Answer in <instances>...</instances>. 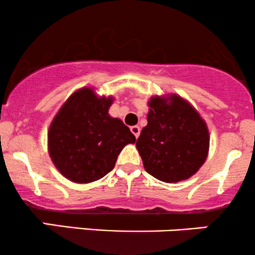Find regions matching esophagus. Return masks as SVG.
<instances>
[{
	"label": "esophagus",
	"instance_id": "1",
	"mask_svg": "<svg viewBox=\"0 0 255 255\" xmlns=\"http://www.w3.org/2000/svg\"><path fill=\"white\" fill-rule=\"evenodd\" d=\"M130 131H131V133L134 134V136H135L136 139H137V137H139V134H140V128L137 127V126H133V127H130Z\"/></svg>",
	"mask_w": 255,
	"mask_h": 255
}]
</instances>
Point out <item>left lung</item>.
Segmentation results:
<instances>
[{"mask_svg": "<svg viewBox=\"0 0 255 255\" xmlns=\"http://www.w3.org/2000/svg\"><path fill=\"white\" fill-rule=\"evenodd\" d=\"M147 104V126L136 141L145 170L166 183L187 180L209 154L206 122L188 101L175 93L153 96Z\"/></svg>", "mask_w": 255, "mask_h": 255, "instance_id": "left-lung-1", "label": "left lung"}]
</instances>
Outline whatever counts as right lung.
<instances>
[{"label":"right lung","mask_w":255,"mask_h":255,"mask_svg":"<svg viewBox=\"0 0 255 255\" xmlns=\"http://www.w3.org/2000/svg\"><path fill=\"white\" fill-rule=\"evenodd\" d=\"M113 102V96H97L92 87H83L69 96L52 119L49 156L72 182L90 183L104 177L122 148L135 142L129 128L109 115Z\"/></svg>","instance_id":"add662e5"}]
</instances>
